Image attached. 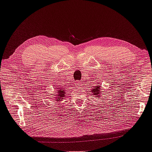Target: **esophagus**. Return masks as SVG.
Wrapping results in <instances>:
<instances>
[{"mask_svg":"<svg viewBox=\"0 0 152 152\" xmlns=\"http://www.w3.org/2000/svg\"><path fill=\"white\" fill-rule=\"evenodd\" d=\"M81 86H83L82 83H77V86H79V87H80Z\"/></svg>","mask_w":152,"mask_h":152,"instance_id":"34e87169","label":"esophagus"}]
</instances>
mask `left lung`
<instances>
[{"instance_id": "obj_1", "label": "left lung", "mask_w": 152, "mask_h": 152, "mask_svg": "<svg viewBox=\"0 0 152 152\" xmlns=\"http://www.w3.org/2000/svg\"><path fill=\"white\" fill-rule=\"evenodd\" d=\"M100 86L98 85V86H96V87H95L94 88H93V90H92V92H94L93 93L95 94L94 95H96L97 96H98V97H99V96H100L99 94H100Z\"/></svg>"}]
</instances>
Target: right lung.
<instances>
[{"mask_svg":"<svg viewBox=\"0 0 152 152\" xmlns=\"http://www.w3.org/2000/svg\"><path fill=\"white\" fill-rule=\"evenodd\" d=\"M60 88H61L60 87L58 88V92H58V96H58V98L57 100H56V101H59V100H60V99H63L62 98H64V94H65L64 89H63V90H61Z\"/></svg>","mask_w":152,"mask_h":152,"instance_id":"obj_1","label":"right lung"}]
</instances>
